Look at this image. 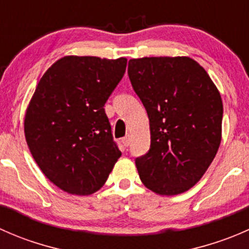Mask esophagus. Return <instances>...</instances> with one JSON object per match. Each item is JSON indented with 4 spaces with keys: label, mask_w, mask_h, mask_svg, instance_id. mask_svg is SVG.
I'll return each instance as SVG.
<instances>
[{
    "label": "esophagus",
    "mask_w": 249,
    "mask_h": 249,
    "mask_svg": "<svg viewBox=\"0 0 249 249\" xmlns=\"http://www.w3.org/2000/svg\"><path fill=\"white\" fill-rule=\"evenodd\" d=\"M130 141H131V139H130V135H126L125 137H123V140H122L123 145H124V147H127V145L130 144Z\"/></svg>",
    "instance_id": "obj_1"
}]
</instances>
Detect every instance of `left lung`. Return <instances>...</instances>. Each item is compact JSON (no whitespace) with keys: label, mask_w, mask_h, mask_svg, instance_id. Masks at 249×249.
Wrapping results in <instances>:
<instances>
[{"label":"left lung","mask_w":249,"mask_h":249,"mask_svg":"<svg viewBox=\"0 0 249 249\" xmlns=\"http://www.w3.org/2000/svg\"><path fill=\"white\" fill-rule=\"evenodd\" d=\"M127 73L149 118L150 148L135 160L141 180L159 195L182 194L201 179L219 148V91L188 56L131 59Z\"/></svg>","instance_id":"obj_1"}]
</instances>
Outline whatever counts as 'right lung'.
I'll list each match as a JSON object with an SVG mask.
<instances>
[{"label": "right lung", "mask_w": 249, "mask_h": 249, "mask_svg": "<svg viewBox=\"0 0 249 249\" xmlns=\"http://www.w3.org/2000/svg\"><path fill=\"white\" fill-rule=\"evenodd\" d=\"M126 62L64 56L35 90L25 114V139L44 176L69 194L97 192L122 155L104 106Z\"/></svg>", "instance_id": "add662e5"}]
</instances>
